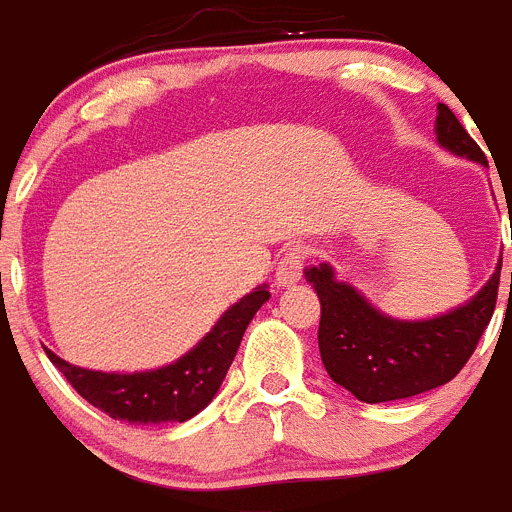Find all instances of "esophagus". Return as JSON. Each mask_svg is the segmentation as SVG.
Returning a JSON list of instances; mask_svg holds the SVG:
<instances>
[{"mask_svg": "<svg viewBox=\"0 0 512 512\" xmlns=\"http://www.w3.org/2000/svg\"><path fill=\"white\" fill-rule=\"evenodd\" d=\"M305 259H307V248L295 243V246H289L287 251L279 256L277 264V284L279 287H289V284H295L302 279V269H305Z\"/></svg>", "mask_w": 512, "mask_h": 512, "instance_id": "esophagus-1", "label": "esophagus"}]
</instances>
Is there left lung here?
Listing matches in <instances>:
<instances>
[{
	"instance_id": "8db88e82",
	"label": "left lung",
	"mask_w": 512,
	"mask_h": 512,
	"mask_svg": "<svg viewBox=\"0 0 512 512\" xmlns=\"http://www.w3.org/2000/svg\"><path fill=\"white\" fill-rule=\"evenodd\" d=\"M436 135L443 148L487 166L482 148L446 104H438ZM500 269L467 305L441 318L392 320L374 310L354 287L333 279L328 264L310 266L307 282L320 297L318 346L325 372L361 402L415 397L451 382L474 354L497 305ZM512 287V271H510Z\"/></svg>"
}]
</instances>
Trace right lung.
Segmentation results:
<instances>
[{
  "instance_id": "right-lung-1",
  "label": "right lung",
  "mask_w": 512,
  "mask_h": 512,
  "mask_svg": "<svg viewBox=\"0 0 512 512\" xmlns=\"http://www.w3.org/2000/svg\"><path fill=\"white\" fill-rule=\"evenodd\" d=\"M266 300L269 289L259 287L241 302H235L189 354L153 372H92L58 359L53 351L45 354L89 405L110 418L125 423H184L207 408L217 395L248 323Z\"/></svg>"
}]
</instances>
